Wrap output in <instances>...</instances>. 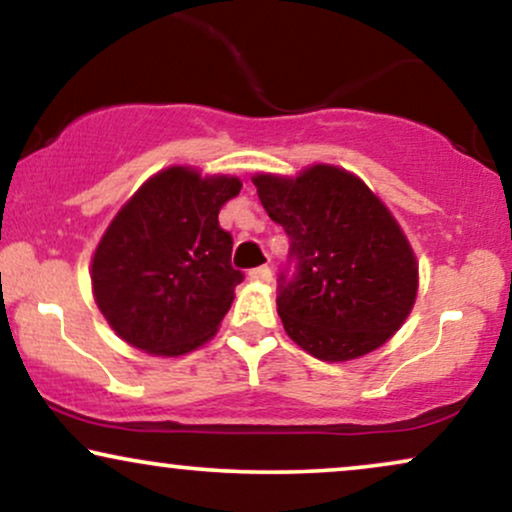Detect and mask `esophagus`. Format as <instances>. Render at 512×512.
Wrapping results in <instances>:
<instances>
[{
	"label": "esophagus",
	"instance_id": "obj_1",
	"mask_svg": "<svg viewBox=\"0 0 512 512\" xmlns=\"http://www.w3.org/2000/svg\"><path fill=\"white\" fill-rule=\"evenodd\" d=\"M249 277H251V280H256V282H270V280H273V270H270L268 266L254 268V270H249Z\"/></svg>",
	"mask_w": 512,
	"mask_h": 512
}]
</instances>
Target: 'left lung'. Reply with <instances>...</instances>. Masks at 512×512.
Returning a JSON list of instances; mask_svg holds the SVG:
<instances>
[{
    "instance_id": "1",
    "label": "left lung",
    "mask_w": 512,
    "mask_h": 512,
    "mask_svg": "<svg viewBox=\"0 0 512 512\" xmlns=\"http://www.w3.org/2000/svg\"><path fill=\"white\" fill-rule=\"evenodd\" d=\"M268 216L285 227L292 280L280 277V313L294 344L327 363L361 358L399 332L418 296V258L358 175L313 163L296 178L254 175Z\"/></svg>"
}]
</instances>
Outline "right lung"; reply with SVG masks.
Returning a JSON list of instances; mask_svg holds the SVG:
<instances>
[{
  "mask_svg": "<svg viewBox=\"0 0 512 512\" xmlns=\"http://www.w3.org/2000/svg\"><path fill=\"white\" fill-rule=\"evenodd\" d=\"M235 175L170 166L113 216L92 256V294L111 330L151 356H185L218 332L242 273L218 225Z\"/></svg>",
  "mask_w": 512,
  "mask_h": 512,
  "instance_id": "1",
  "label": "right lung"
}]
</instances>
